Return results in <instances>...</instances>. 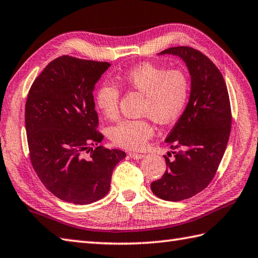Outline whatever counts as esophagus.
I'll list each match as a JSON object with an SVG mask.
<instances>
[{"label":"esophagus","instance_id":"1","mask_svg":"<svg viewBox=\"0 0 258 258\" xmlns=\"http://www.w3.org/2000/svg\"><path fill=\"white\" fill-rule=\"evenodd\" d=\"M129 156L131 157V159L134 160H140L145 157V154H141V153H136V152H130Z\"/></svg>","mask_w":258,"mask_h":258}]
</instances>
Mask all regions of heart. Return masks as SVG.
I'll return each instance as SVG.
<instances>
[{
	"label": "heart",
	"instance_id": "heart-1",
	"mask_svg": "<svg viewBox=\"0 0 258 258\" xmlns=\"http://www.w3.org/2000/svg\"><path fill=\"white\" fill-rule=\"evenodd\" d=\"M120 86L144 96L142 116L150 117L158 123H169L184 108L188 96V83L180 71H167L154 64H141L125 74L117 76ZM120 93L116 86L105 83L95 94V104L107 119L118 116ZM110 138L117 146L138 150L153 135V127L148 119L122 120L110 129Z\"/></svg>",
	"mask_w": 258,
	"mask_h": 258
}]
</instances>
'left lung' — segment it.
Returning a JSON list of instances; mask_svg holds the SVG:
<instances>
[{
    "label": "left lung",
    "instance_id": "8db88e82",
    "mask_svg": "<svg viewBox=\"0 0 258 258\" xmlns=\"http://www.w3.org/2000/svg\"><path fill=\"white\" fill-rule=\"evenodd\" d=\"M174 55L185 62L191 90L184 111L165 139L171 151L164 156L168 169L151 190L165 201H182L207 187L213 179L231 133V105L226 84L213 61L187 46L171 47L159 55Z\"/></svg>",
    "mask_w": 258,
    "mask_h": 258
}]
</instances>
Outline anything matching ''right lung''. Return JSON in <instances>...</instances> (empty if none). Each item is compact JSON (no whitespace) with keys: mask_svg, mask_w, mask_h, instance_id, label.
Instances as JSON below:
<instances>
[{"mask_svg":"<svg viewBox=\"0 0 258 258\" xmlns=\"http://www.w3.org/2000/svg\"><path fill=\"white\" fill-rule=\"evenodd\" d=\"M109 67L106 61L60 56L39 74L27 96L32 165L45 187L68 203L85 205L104 198L114 167L125 158L121 150L98 146L104 136L96 130L93 91Z\"/></svg>","mask_w":258,"mask_h":258,"instance_id":"obj_1","label":"right lung"}]
</instances>
